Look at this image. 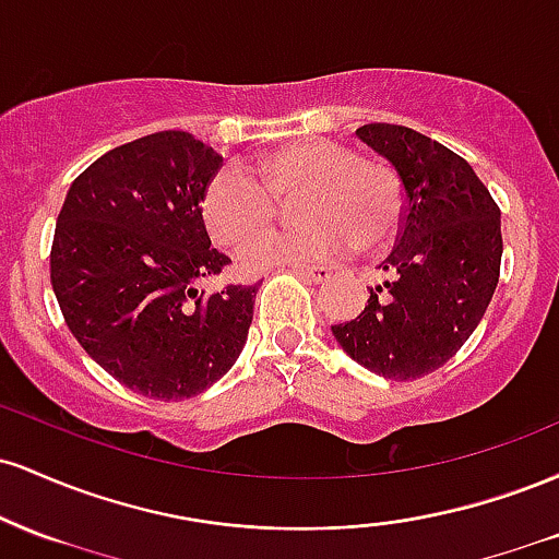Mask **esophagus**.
I'll use <instances>...</instances> for the list:
<instances>
[{"instance_id":"obj_1","label":"esophagus","mask_w":559,"mask_h":559,"mask_svg":"<svg viewBox=\"0 0 559 559\" xmlns=\"http://www.w3.org/2000/svg\"><path fill=\"white\" fill-rule=\"evenodd\" d=\"M297 273L305 275L312 284H323V281L331 278V267H318V265H297Z\"/></svg>"}]
</instances>
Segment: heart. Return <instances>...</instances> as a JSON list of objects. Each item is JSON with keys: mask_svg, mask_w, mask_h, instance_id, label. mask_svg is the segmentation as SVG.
<instances>
[{"mask_svg": "<svg viewBox=\"0 0 559 559\" xmlns=\"http://www.w3.org/2000/svg\"><path fill=\"white\" fill-rule=\"evenodd\" d=\"M297 193L302 226L249 245L243 267L336 260L355 241L376 252L400 230L402 186L394 170L329 139L294 141L252 159L247 170L215 173L202 194L204 226L223 247H243L272 225L277 202Z\"/></svg>", "mask_w": 559, "mask_h": 559, "instance_id": "b5f03b06", "label": "heart"}]
</instances>
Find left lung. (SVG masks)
<instances>
[{
  "mask_svg": "<svg viewBox=\"0 0 559 559\" xmlns=\"http://www.w3.org/2000/svg\"><path fill=\"white\" fill-rule=\"evenodd\" d=\"M357 136L402 181L396 247L383 286L355 320L331 325L370 373L415 381L457 355L484 318L502 262L499 207L463 157L407 126L368 123Z\"/></svg>",
  "mask_w": 559,
  "mask_h": 559,
  "instance_id": "left-lung-1",
  "label": "left lung"
}]
</instances>
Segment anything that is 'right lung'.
<instances>
[{
	"label": "right lung",
	"instance_id": "right-lung-1",
	"mask_svg": "<svg viewBox=\"0 0 559 559\" xmlns=\"http://www.w3.org/2000/svg\"><path fill=\"white\" fill-rule=\"evenodd\" d=\"M221 163L191 133H150L94 159L57 215L49 271L70 333L150 400L202 394L247 344L260 284L197 288L230 265L202 217Z\"/></svg>",
	"mask_w": 559,
	"mask_h": 559
}]
</instances>
